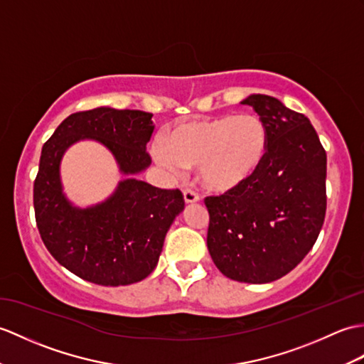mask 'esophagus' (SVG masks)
<instances>
[{
  "label": "esophagus",
  "instance_id": "34e87169",
  "mask_svg": "<svg viewBox=\"0 0 364 364\" xmlns=\"http://www.w3.org/2000/svg\"><path fill=\"white\" fill-rule=\"evenodd\" d=\"M183 196H184L186 203H196V201L200 200V196L193 189H184Z\"/></svg>",
  "mask_w": 364,
  "mask_h": 364
}]
</instances>
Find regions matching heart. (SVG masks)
I'll use <instances>...</instances> for the list:
<instances>
[{"mask_svg":"<svg viewBox=\"0 0 364 364\" xmlns=\"http://www.w3.org/2000/svg\"><path fill=\"white\" fill-rule=\"evenodd\" d=\"M154 158L168 172L200 167L208 189L226 192L250 181L264 164L268 151V130L259 116L223 114L186 124L155 141Z\"/></svg>","mask_w":364,"mask_h":364,"instance_id":"obj_1","label":"heart"}]
</instances>
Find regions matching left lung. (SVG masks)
Returning <instances> with one entry per match:
<instances>
[{"instance_id": "8db88e82", "label": "left lung", "mask_w": 364, "mask_h": 364, "mask_svg": "<svg viewBox=\"0 0 364 364\" xmlns=\"http://www.w3.org/2000/svg\"><path fill=\"white\" fill-rule=\"evenodd\" d=\"M242 104L264 121L268 151L250 181L205 198L208 250L226 277L267 284L290 273L314 248L327 208V156L302 113L265 95Z\"/></svg>"}]
</instances>
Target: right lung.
I'll use <instances>...</instances> for the list:
<instances>
[{
    "label": "right lung",
    "mask_w": 364,
    "mask_h": 364,
    "mask_svg": "<svg viewBox=\"0 0 364 364\" xmlns=\"http://www.w3.org/2000/svg\"><path fill=\"white\" fill-rule=\"evenodd\" d=\"M151 113L100 107L68 116L41 149L33 181L36 222L45 247L71 273L88 282L117 287L154 272L173 218L184 209L180 189H159L124 180L107 201L77 209L62 192L58 166L79 139H96L114 155L122 173L150 163L146 146L154 133Z\"/></svg>",
    "instance_id": "right-lung-1"
}]
</instances>
